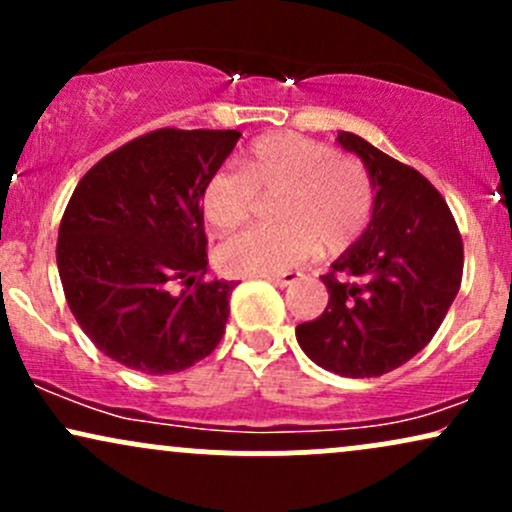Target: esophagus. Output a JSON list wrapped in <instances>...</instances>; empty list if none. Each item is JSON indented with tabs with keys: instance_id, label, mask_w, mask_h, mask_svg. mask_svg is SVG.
Wrapping results in <instances>:
<instances>
[{
	"instance_id": "obj_1",
	"label": "esophagus",
	"mask_w": 512,
	"mask_h": 512,
	"mask_svg": "<svg viewBox=\"0 0 512 512\" xmlns=\"http://www.w3.org/2000/svg\"><path fill=\"white\" fill-rule=\"evenodd\" d=\"M298 276H301L298 272H284V274H267V279L276 286H291V284H296Z\"/></svg>"
}]
</instances>
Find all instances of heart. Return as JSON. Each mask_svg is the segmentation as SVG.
I'll list each match as a JSON object with an SVG mask.
<instances>
[{"instance_id":"b5f03b06","label":"heart","mask_w":512,"mask_h":512,"mask_svg":"<svg viewBox=\"0 0 512 512\" xmlns=\"http://www.w3.org/2000/svg\"><path fill=\"white\" fill-rule=\"evenodd\" d=\"M238 173L219 170L202 190V214L211 231L243 226L257 197H274L272 228H248L223 240L214 262L226 276L279 274L315 252L349 250L373 219L375 192L356 158L298 132L255 139L238 158Z\"/></svg>"}]
</instances>
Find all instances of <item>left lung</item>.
<instances>
[{
	"label": "left lung",
	"instance_id": "obj_1",
	"mask_svg": "<svg viewBox=\"0 0 512 512\" xmlns=\"http://www.w3.org/2000/svg\"><path fill=\"white\" fill-rule=\"evenodd\" d=\"M337 139L366 163L373 219L322 274L330 301L320 317L296 327V339L330 373L378 378L438 332L462 284V236L443 195L419 170L351 132Z\"/></svg>",
	"mask_w": 512,
	"mask_h": 512
}]
</instances>
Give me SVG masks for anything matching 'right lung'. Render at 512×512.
Returning a JSON list of instances; mask_svg holds the SVG:
<instances>
[{
    "instance_id": "right-lung-1",
    "label": "right lung",
    "mask_w": 512,
    "mask_h": 512,
    "mask_svg": "<svg viewBox=\"0 0 512 512\" xmlns=\"http://www.w3.org/2000/svg\"><path fill=\"white\" fill-rule=\"evenodd\" d=\"M243 134L163 127L103 156L60 223L57 269L81 330L146 375L195 366L221 342L236 281H207L202 190ZM185 285L182 292L174 284Z\"/></svg>"
}]
</instances>
